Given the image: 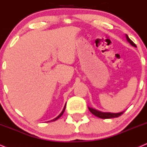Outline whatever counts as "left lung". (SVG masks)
Returning <instances> with one entry per match:
<instances>
[{
  "label": "left lung",
  "mask_w": 147,
  "mask_h": 147,
  "mask_svg": "<svg viewBox=\"0 0 147 147\" xmlns=\"http://www.w3.org/2000/svg\"><path fill=\"white\" fill-rule=\"evenodd\" d=\"M126 38H127V40L129 42L131 45H132L134 47H136V45L134 43V42L132 41V40H130V38H129L128 35H126ZM88 109H89L90 112L92 114L94 115V116H97V117H98V118H102V119H106V118H112L119 117L120 116H121V115L123 114V113H124V112H120V113H116V114H114V113L101 112H100V111L96 110V109H93V108H91V107H88Z\"/></svg>",
  "instance_id": "obj_1"
}]
</instances>
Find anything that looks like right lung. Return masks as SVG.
I'll list each match as a JSON object with an SVG mask.
<instances>
[{"instance_id":"add662e5","label":"right lung","mask_w":147,"mask_h":147,"mask_svg":"<svg viewBox=\"0 0 147 147\" xmlns=\"http://www.w3.org/2000/svg\"><path fill=\"white\" fill-rule=\"evenodd\" d=\"M66 105H65V106H64V107H63V110H62V112H61V114H60L59 115V116H57V117H56L55 118H54V119L53 120H51V121H56V120H57L58 119V118H60V117H61V116H62V114H63V112H64V111H65V109H66Z\"/></svg>"}]
</instances>
